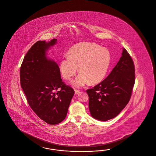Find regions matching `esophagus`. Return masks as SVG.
Listing matches in <instances>:
<instances>
[{
	"mask_svg": "<svg viewBox=\"0 0 156 156\" xmlns=\"http://www.w3.org/2000/svg\"><path fill=\"white\" fill-rule=\"evenodd\" d=\"M80 93V90H77V89H75V94H77Z\"/></svg>",
	"mask_w": 156,
	"mask_h": 156,
	"instance_id": "obj_1",
	"label": "esophagus"
}]
</instances>
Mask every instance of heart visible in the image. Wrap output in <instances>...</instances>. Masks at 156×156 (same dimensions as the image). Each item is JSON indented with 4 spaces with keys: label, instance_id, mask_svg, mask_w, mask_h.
Segmentation results:
<instances>
[{
    "label": "heart",
    "instance_id": "heart-1",
    "mask_svg": "<svg viewBox=\"0 0 156 156\" xmlns=\"http://www.w3.org/2000/svg\"><path fill=\"white\" fill-rule=\"evenodd\" d=\"M111 62V55L107 49L91 43L80 44L70 49L69 56L62 59L60 69L67 80L74 76L80 68L81 73L73 81L75 86L91 85L102 81L107 74Z\"/></svg>",
    "mask_w": 156,
    "mask_h": 156
}]
</instances>
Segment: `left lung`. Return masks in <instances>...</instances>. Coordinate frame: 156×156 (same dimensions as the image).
Returning <instances> with one entry per match:
<instances>
[{"instance_id":"8db88e82","label":"left lung","mask_w":156,"mask_h":156,"mask_svg":"<svg viewBox=\"0 0 156 156\" xmlns=\"http://www.w3.org/2000/svg\"><path fill=\"white\" fill-rule=\"evenodd\" d=\"M135 77L134 62L123 48L122 56L107 77L86 90L91 116L107 121L118 116L130 100Z\"/></svg>"}]
</instances>
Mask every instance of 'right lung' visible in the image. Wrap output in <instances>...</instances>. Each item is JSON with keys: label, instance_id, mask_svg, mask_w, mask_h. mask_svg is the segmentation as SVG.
Segmentation results:
<instances>
[{"label": "right lung", "instance_id": "1", "mask_svg": "<svg viewBox=\"0 0 156 156\" xmlns=\"http://www.w3.org/2000/svg\"><path fill=\"white\" fill-rule=\"evenodd\" d=\"M38 41L27 51L20 68V83L27 102L38 116L49 124L62 122L67 115L74 89L60 76L59 66L46 58V51L56 43Z\"/></svg>", "mask_w": 156, "mask_h": 156}]
</instances>
